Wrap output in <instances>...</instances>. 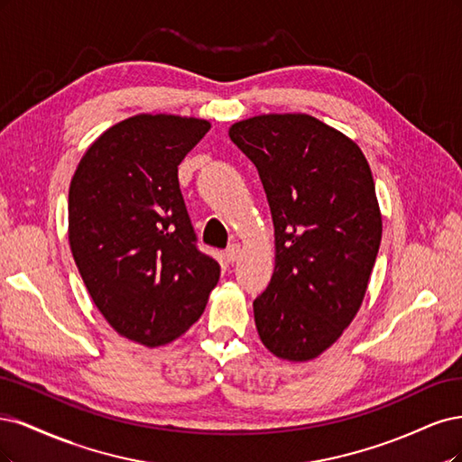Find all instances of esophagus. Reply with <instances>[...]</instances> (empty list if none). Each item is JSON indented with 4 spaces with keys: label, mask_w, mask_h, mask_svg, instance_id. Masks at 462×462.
Listing matches in <instances>:
<instances>
[{
    "label": "esophagus",
    "mask_w": 462,
    "mask_h": 462,
    "mask_svg": "<svg viewBox=\"0 0 462 462\" xmlns=\"http://www.w3.org/2000/svg\"><path fill=\"white\" fill-rule=\"evenodd\" d=\"M237 257H240V245L232 244V245L226 249V253H225V259H226L228 263H236Z\"/></svg>",
    "instance_id": "obj_1"
}]
</instances>
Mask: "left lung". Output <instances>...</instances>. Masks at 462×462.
I'll return each mask as SVG.
<instances>
[{
    "mask_svg": "<svg viewBox=\"0 0 462 462\" xmlns=\"http://www.w3.org/2000/svg\"><path fill=\"white\" fill-rule=\"evenodd\" d=\"M259 171L274 222L276 263L255 301L264 347L303 363L336 344L361 309L382 215L361 147L303 113L259 115L230 126Z\"/></svg>",
    "mask_w": 462,
    "mask_h": 462,
    "instance_id": "8db88e82",
    "label": "left lung"
}]
</instances>
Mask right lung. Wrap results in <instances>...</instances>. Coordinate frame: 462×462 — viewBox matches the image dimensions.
<instances>
[{"label": "right lung", "instance_id": "obj_1", "mask_svg": "<svg viewBox=\"0 0 462 462\" xmlns=\"http://www.w3.org/2000/svg\"><path fill=\"white\" fill-rule=\"evenodd\" d=\"M193 116L136 115L88 147L69 188V244L92 301L147 347L180 337L220 276L196 245L178 165L209 132Z\"/></svg>", "mask_w": 462, "mask_h": 462}]
</instances>
